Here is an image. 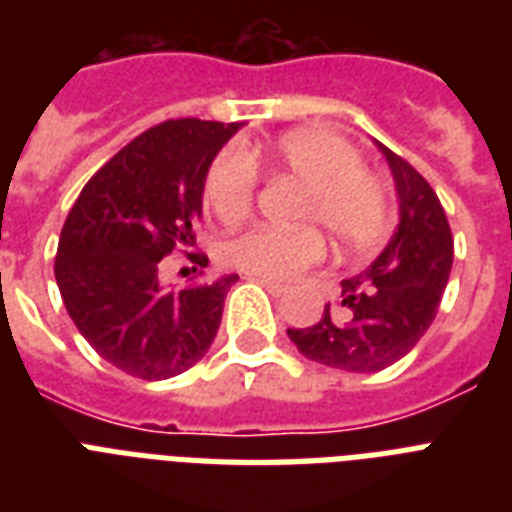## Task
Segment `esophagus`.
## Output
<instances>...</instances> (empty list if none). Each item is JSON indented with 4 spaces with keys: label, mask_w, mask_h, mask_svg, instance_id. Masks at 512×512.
<instances>
[{
    "label": "esophagus",
    "mask_w": 512,
    "mask_h": 512,
    "mask_svg": "<svg viewBox=\"0 0 512 512\" xmlns=\"http://www.w3.org/2000/svg\"><path fill=\"white\" fill-rule=\"evenodd\" d=\"M252 281H257V284H263V287L268 289V292H271L273 297H281V295H284V292H287V287H284V284H276V281L257 279V276H252Z\"/></svg>",
    "instance_id": "esophagus-1"
}]
</instances>
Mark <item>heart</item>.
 Segmentation results:
<instances>
[{
	"mask_svg": "<svg viewBox=\"0 0 512 512\" xmlns=\"http://www.w3.org/2000/svg\"><path fill=\"white\" fill-rule=\"evenodd\" d=\"M255 170L292 177L303 183V191L292 209V223L300 228H252L228 241V263L249 276L287 281L319 263L324 255L319 230L340 255L369 252L388 233V188L361 164L358 148L335 132L303 127L273 143L244 148L241 156L233 151L215 156L204 175V201L217 220L231 225L249 215Z\"/></svg>",
	"mask_w": 512,
	"mask_h": 512,
	"instance_id": "heart-1",
	"label": "heart"
}]
</instances>
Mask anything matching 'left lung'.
Returning <instances> with one entry per match:
<instances>
[{
  "label": "left lung",
  "instance_id": "obj_1",
  "mask_svg": "<svg viewBox=\"0 0 512 512\" xmlns=\"http://www.w3.org/2000/svg\"><path fill=\"white\" fill-rule=\"evenodd\" d=\"M398 196V228L366 271L342 279V308L313 327L287 329L311 361L342 372H380L428 332L452 273L454 239L436 191L412 164L377 143Z\"/></svg>",
  "mask_w": 512,
  "mask_h": 512
}]
</instances>
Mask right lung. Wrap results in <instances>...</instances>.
I'll use <instances>...</instances> for the list:
<instances>
[{
	"mask_svg": "<svg viewBox=\"0 0 512 512\" xmlns=\"http://www.w3.org/2000/svg\"><path fill=\"white\" fill-rule=\"evenodd\" d=\"M241 124L170 119L84 185L60 231L55 281L68 316L108 364L167 380L209 350L236 273L167 289L162 260L193 247L204 175Z\"/></svg>",
	"mask_w": 512,
	"mask_h": 512,
	"instance_id": "add662e5",
	"label": "right lung"
}]
</instances>
